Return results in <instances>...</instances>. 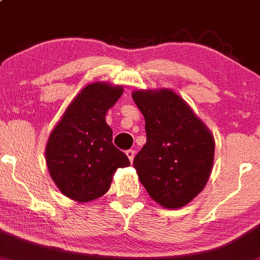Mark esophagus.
<instances>
[{
  "label": "esophagus",
  "mask_w": 260,
  "mask_h": 260,
  "mask_svg": "<svg viewBox=\"0 0 260 260\" xmlns=\"http://www.w3.org/2000/svg\"><path fill=\"white\" fill-rule=\"evenodd\" d=\"M126 156H127V158H129L130 160V162H133V160H134V156H135V152H134V150H126Z\"/></svg>",
  "instance_id": "34e87169"
}]
</instances>
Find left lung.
Returning a JSON list of instances; mask_svg holds the SVG:
<instances>
[{"instance_id": "obj_1", "label": "left lung", "mask_w": 260, "mask_h": 260, "mask_svg": "<svg viewBox=\"0 0 260 260\" xmlns=\"http://www.w3.org/2000/svg\"><path fill=\"white\" fill-rule=\"evenodd\" d=\"M133 99L146 130V144L134 158L139 180L158 205L182 207L207 183L214 157L213 136L172 90H138Z\"/></svg>"}]
</instances>
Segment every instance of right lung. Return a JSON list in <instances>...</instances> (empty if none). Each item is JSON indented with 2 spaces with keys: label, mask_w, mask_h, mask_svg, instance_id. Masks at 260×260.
I'll use <instances>...</instances> for the list:
<instances>
[{
  "label": "right lung",
  "mask_w": 260,
  "mask_h": 260,
  "mask_svg": "<svg viewBox=\"0 0 260 260\" xmlns=\"http://www.w3.org/2000/svg\"><path fill=\"white\" fill-rule=\"evenodd\" d=\"M121 86L86 85L67 108L46 147L48 171L59 191L77 202L107 193L119 167L130 165L113 144L107 111L122 94Z\"/></svg>",
  "instance_id": "1"
}]
</instances>
